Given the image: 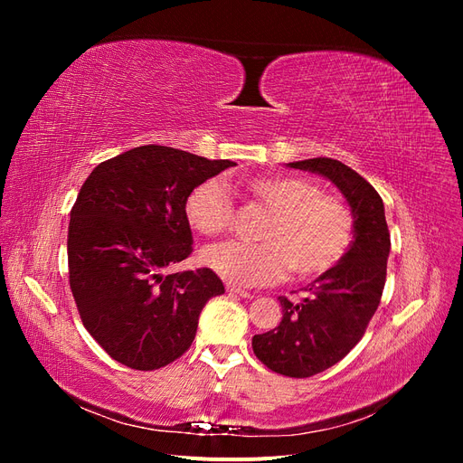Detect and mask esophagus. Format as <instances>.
I'll use <instances>...</instances> for the list:
<instances>
[{
    "label": "esophagus",
    "instance_id": "obj_1",
    "mask_svg": "<svg viewBox=\"0 0 463 463\" xmlns=\"http://www.w3.org/2000/svg\"><path fill=\"white\" fill-rule=\"evenodd\" d=\"M226 289H228V293H233V296H240V298H243V299H250V298H253L249 291H245V289H241V288L228 286Z\"/></svg>",
    "mask_w": 463,
    "mask_h": 463
}]
</instances>
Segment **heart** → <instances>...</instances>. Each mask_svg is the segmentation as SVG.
Wrapping results in <instances>:
<instances>
[{
  "label": "heart",
  "instance_id": "heart-1",
  "mask_svg": "<svg viewBox=\"0 0 463 463\" xmlns=\"http://www.w3.org/2000/svg\"><path fill=\"white\" fill-rule=\"evenodd\" d=\"M245 189L270 210L260 243L226 241L208 247L203 262L235 286H264L291 269L303 279L318 278L338 264L354 241V216L309 179L264 175L245 181ZM185 218L201 235L226 232L233 203L216 179L194 185L185 199Z\"/></svg>",
  "mask_w": 463,
  "mask_h": 463
}]
</instances>
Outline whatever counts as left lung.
Listing matches in <instances>:
<instances>
[{
    "label": "left lung",
    "mask_w": 463,
    "mask_h": 463,
    "mask_svg": "<svg viewBox=\"0 0 463 463\" xmlns=\"http://www.w3.org/2000/svg\"><path fill=\"white\" fill-rule=\"evenodd\" d=\"M288 167L332 181L354 216V241L345 257L303 288L299 301L278 298L282 322L253 335V352L270 371L307 378L342 361L365 334L383 298L390 233L381 194L349 165L311 158Z\"/></svg>",
    "instance_id": "obj_1"
}]
</instances>
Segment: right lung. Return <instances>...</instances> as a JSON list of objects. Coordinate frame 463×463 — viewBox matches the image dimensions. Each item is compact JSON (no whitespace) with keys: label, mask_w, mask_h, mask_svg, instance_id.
I'll return each instance as SVG.
<instances>
[{"label":"right lung","mask_w":463,"mask_h":463,"mask_svg":"<svg viewBox=\"0 0 463 463\" xmlns=\"http://www.w3.org/2000/svg\"><path fill=\"white\" fill-rule=\"evenodd\" d=\"M235 165L172 146H137L98 164L71 208L69 286L82 325L106 354L137 371L165 367L191 347L210 270L165 274L193 250L189 191Z\"/></svg>","instance_id":"obj_1"}]
</instances>
